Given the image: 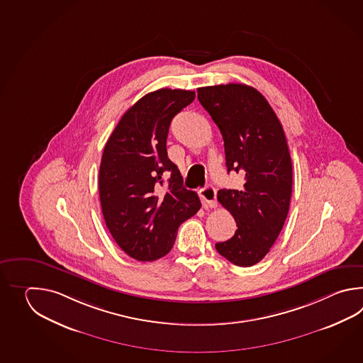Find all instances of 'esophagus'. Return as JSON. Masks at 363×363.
I'll list each match as a JSON object with an SVG mask.
<instances>
[{
    "label": "esophagus",
    "instance_id": "esophagus-1",
    "mask_svg": "<svg viewBox=\"0 0 363 363\" xmlns=\"http://www.w3.org/2000/svg\"><path fill=\"white\" fill-rule=\"evenodd\" d=\"M200 197L205 208H216V191L213 185H206L203 189H201Z\"/></svg>",
    "mask_w": 363,
    "mask_h": 363
}]
</instances>
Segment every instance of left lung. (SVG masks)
Wrapping results in <instances>:
<instances>
[{
  "instance_id": "left-lung-1",
  "label": "left lung",
  "mask_w": 363,
  "mask_h": 363,
  "mask_svg": "<svg viewBox=\"0 0 363 363\" xmlns=\"http://www.w3.org/2000/svg\"><path fill=\"white\" fill-rule=\"evenodd\" d=\"M197 93L223 136L227 171L244 175L241 189L218 192L238 230L216 249L233 264L250 267L270 252L288 216L292 161L286 133L253 86L231 83L202 86Z\"/></svg>"
}]
</instances>
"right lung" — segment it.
I'll use <instances>...</instances> for the list:
<instances>
[{
    "mask_svg": "<svg viewBox=\"0 0 363 363\" xmlns=\"http://www.w3.org/2000/svg\"><path fill=\"white\" fill-rule=\"evenodd\" d=\"M194 97L193 91L169 88L147 93L124 113L104 147L99 175L104 219L119 247L141 262L167 255L179 225L201 208L166 149L172 118ZM163 173L171 175L166 185Z\"/></svg>",
    "mask_w": 363,
    "mask_h": 363,
    "instance_id": "1",
    "label": "right lung"
}]
</instances>
